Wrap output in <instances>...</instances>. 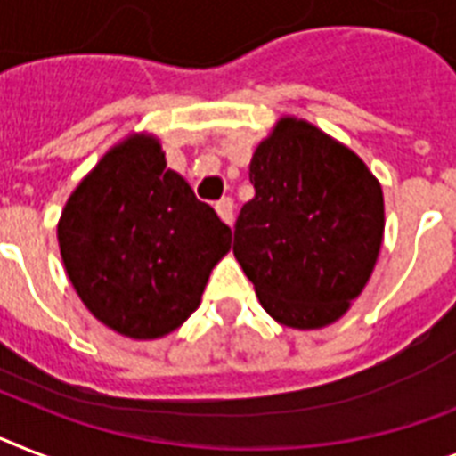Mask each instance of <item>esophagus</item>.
<instances>
[{
  "label": "esophagus",
  "mask_w": 456,
  "mask_h": 456,
  "mask_svg": "<svg viewBox=\"0 0 456 456\" xmlns=\"http://www.w3.org/2000/svg\"><path fill=\"white\" fill-rule=\"evenodd\" d=\"M214 209H216V214H219V219L224 221V224L231 225L232 224V200L231 198H224V200H219L216 205H214Z\"/></svg>",
  "instance_id": "obj_1"
}]
</instances>
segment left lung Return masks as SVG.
Wrapping results in <instances>:
<instances>
[{"instance_id":"1","label":"left lung","mask_w":456,"mask_h":456,"mask_svg":"<svg viewBox=\"0 0 456 456\" xmlns=\"http://www.w3.org/2000/svg\"><path fill=\"white\" fill-rule=\"evenodd\" d=\"M256 195L237 216L232 254L274 322L336 323L370 280L385 240L378 176L349 146L281 116L249 163Z\"/></svg>"}]
</instances>
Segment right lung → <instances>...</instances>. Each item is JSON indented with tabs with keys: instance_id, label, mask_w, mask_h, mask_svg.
Returning <instances> with one entry per match:
<instances>
[{
	"instance_id": "right-lung-1",
	"label": "right lung",
	"mask_w": 456,
	"mask_h": 456,
	"mask_svg": "<svg viewBox=\"0 0 456 456\" xmlns=\"http://www.w3.org/2000/svg\"><path fill=\"white\" fill-rule=\"evenodd\" d=\"M231 242V228L167 169L151 133H130L111 146L71 191L58 221L74 291L97 322L130 340L179 329Z\"/></svg>"
}]
</instances>
